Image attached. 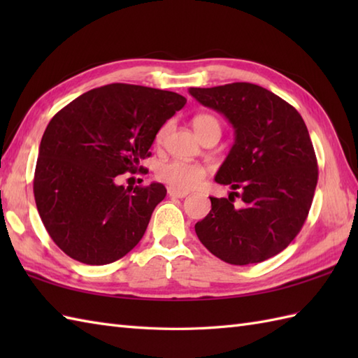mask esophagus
I'll return each instance as SVG.
<instances>
[{
    "label": "esophagus",
    "mask_w": 358,
    "mask_h": 358,
    "mask_svg": "<svg viewBox=\"0 0 358 358\" xmlns=\"http://www.w3.org/2000/svg\"><path fill=\"white\" fill-rule=\"evenodd\" d=\"M167 194H169V196H173V199H185V196L189 195V192H186V191H177V189H173V187L167 189Z\"/></svg>",
    "instance_id": "obj_1"
}]
</instances>
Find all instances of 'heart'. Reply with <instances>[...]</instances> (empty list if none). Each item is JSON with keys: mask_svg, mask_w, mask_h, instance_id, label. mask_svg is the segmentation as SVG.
I'll return each instance as SVG.
<instances>
[{"mask_svg": "<svg viewBox=\"0 0 358 358\" xmlns=\"http://www.w3.org/2000/svg\"><path fill=\"white\" fill-rule=\"evenodd\" d=\"M192 126L195 129L196 135H201L209 127L220 129V124L215 117L209 115V113H200L195 115L192 120ZM167 132V126L159 129L157 135L158 140H163ZM208 175V167L200 163H191L183 162V159H169V162L159 163L157 167V178L163 183L169 185L171 187L177 189V191H189L199 186L204 177Z\"/></svg>", "mask_w": 358, "mask_h": 358, "instance_id": "b5f03b06", "label": "heart"}]
</instances>
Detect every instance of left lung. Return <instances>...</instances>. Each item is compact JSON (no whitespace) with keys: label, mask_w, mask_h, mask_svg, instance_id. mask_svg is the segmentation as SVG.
<instances>
[{"label":"left lung","mask_w":358,"mask_h":358,"mask_svg":"<svg viewBox=\"0 0 358 358\" xmlns=\"http://www.w3.org/2000/svg\"><path fill=\"white\" fill-rule=\"evenodd\" d=\"M196 101L229 120L235 143L215 175L229 199L210 196L195 224L200 241L229 264L260 263L289 246L313 204L318 167L313 141L294 106L252 83L189 89ZM234 196L243 201L233 206Z\"/></svg>","instance_id":"obj_1"}]
</instances>
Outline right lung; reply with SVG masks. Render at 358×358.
I'll use <instances>...</instances> for the list:
<instances>
[{
	"label": "right lung",
	"instance_id": "obj_1",
	"mask_svg": "<svg viewBox=\"0 0 358 358\" xmlns=\"http://www.w3.org/2000/svg\"><path fill=\"white\" fill-rule=\"evenodd\" d=\"M185 104L169 90L113 83L55 113L38 150L34 195L45 231L66 255L109 264L138 245L166 187L124 189L115 178L150 157L159 127Z\"/></svg>",
	"mask_w": 358,
	"mask_h": 358
}]
</instances>
